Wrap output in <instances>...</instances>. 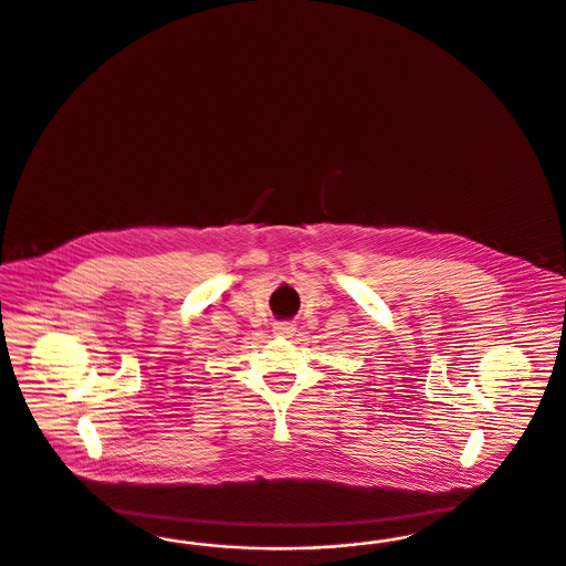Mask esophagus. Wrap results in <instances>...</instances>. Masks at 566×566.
Returning <instances> with one entry per match:
<instances>
[{"label":"esophagus","instance_id":"1","mask_svg":"<svg viewBox=\"0 0 566 566\" xmlns=\"http://www.w3.org/2000/svg\"><path fill=\"white\" fill-rule=\"evenodd\" d=\"M294 331V324L293 322H277L275 326H273V332L277 334V336H293Z\"/></svg>","mask_w":566,"mask_h":566}]
</instances>
